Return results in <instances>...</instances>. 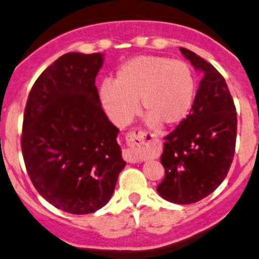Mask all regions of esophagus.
Wrapping results in <instances>:
<instances>
[{
    "instance_id": "esophagus-1",
    "label": "esophagus",
    "mask_w": 259,
    "mask_h": 259,
    "mask_svg": "<svg viewBox=\"0 0 259 259\" xmlns=\"http://www.w3.org/2000/svg\"><path fill=\"white\" fill-rule=\"evenodd\" d=\"M145 132L140 129H134L126 134V143L129 148L122 150V157L129 162H138L139 159L135 154V146L141 145L145 141Z\"/></svg>"
}]
</instances>
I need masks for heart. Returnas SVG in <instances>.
<instances>
[{
  "instance_id": "heart-1",
  "label": "heart",
  "mask_w": 259,
  "mask_h": 259,
  "mask_svg": "<svg viewBox=\"0 0 259 259\" xmlns=\"http://www.w3.org/2000/svg\"><path fill=\"white\" fill-rule=\"evenodd\" d=\"M196 81L189 64L167 57L139 56L124 63L114 81L100 85L99 97L109 118L125 126L138 114V100L148 122L175 126L189 116Z\"/></svg>"
}]
</instances>
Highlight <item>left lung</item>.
Instances as JSON below:
<instances>
[{
    "label": "left lung",
    "mask_w": 259,
    "mask_h": 259,
    "mask_svg": "<svg viewBox=\"0 0 259 259\" xmlns=\"http://www.w3.org/2000/svg\"><path fill=\"white\" fill-rule=\"evenodd\" d=\"M181 53L202 72L189 116L165 137V178L157 192L179 205L197 202L227 176L236 149L237 113L225 78L212 64L186 48Z\"/></svg>",
    "instance_id": "left-lung-1"
}]
</instances>
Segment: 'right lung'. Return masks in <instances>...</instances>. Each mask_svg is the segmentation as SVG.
I'll return each mask as SVG.
<instances>
[{
	"label": "right lung",
	"instance_id": "obj_1",
	"mask_svg": "<svg viewBox=\"0 0 259 259\" xmlns=\"http://www.w3.org/2000/svg\"><path fill=\"white\" fill-rule=\"evenodd\" d=\"M103 54L67 53L52 63L29 92L21 148L38 194L73 214L108 203L126 162L119 129L100 105L95 77Z\"/></svg>",
	"mask_w": 259,
	"mask_h": 259
}]
</instances>
